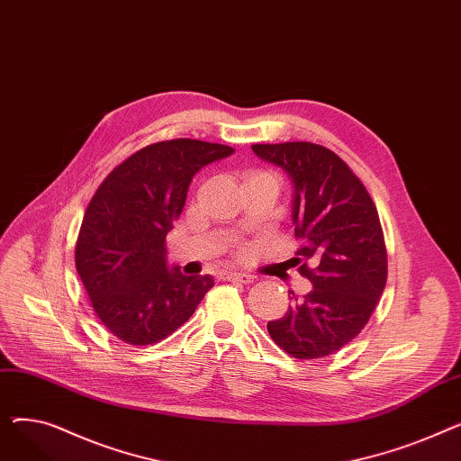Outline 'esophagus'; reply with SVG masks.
I'll use <instances>...</instances> for the list:
<instances>
[{
  "instance_id": "34e87169",
  "label": "esophagus",
  "mask_w": 461,
  "mask_h": 461,
  "mask_svg": "<svg viewBox=\"0 0 461 461\" xmlns=\"http://www.w3.org/2000/svg\"><path fill=\"white\" fill-rule=\"evenodd\" d=\"M224 278L230 282H243V284H250L256 280L254 275H247V273H226Z\"/></svg>"
}]
</instances>
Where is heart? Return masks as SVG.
I'll return each instance as SVG.
<instances>
[{
    "label": "heart",
    "mask_w": 461,
    "mask_h": 461,
    "mask_svg": "<svg viewBox=\"0 0 461 461\" xmlns=\"http://www.w3.org/2000/svg\"><path fill=\"white\" fill-rule=\"evenodd\" d=\"M258 177H271V176H267V174H261V172H250V174H247L245 176V181H250V179H258ZM273 179V177H271ZM243 181V183H245Z\"/></svg>",
    "instance_id": "1"
}]
</instances>
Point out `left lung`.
Returning <instances> with one entry per match:
<instances>
[{
	"instance_id": "left-lung-1",
	"label": "left lung",
	"mask_w": 461,
	"mask_h": 461,
	"mask_svg": "<svg viewBox=\"0 0 461 461\" xmlns=\"http://www.w3.org/2000/svg\"><path fill=\"white\" fill-rule=\"evenodd\" d=\"M252 151L294 183V224L303 247L287 263L313 289L269 321L295 358L336 353L365 329L386 284V249L375 203L351 167L318 143H256Z\"/></svg>"
}]
</instances>
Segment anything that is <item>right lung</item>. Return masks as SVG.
Segmentation results:
<instances>
[{
    "label": "right lung",
    "mask_w": 461,
    "mask_h": 461,
    "mask_svg": "<svg viewBox=\"0 0 461 461\" xmlns=\"http://www.w3.org/2000/svg\"><path fill=\"white\" fill-rule=\"evenodd\" d=\"M231 148L190 138L151 143L108 174L91 198L77 240V271L103 325L132 346L164 340L190 320L214 285L166 261V235L192 177Z\"/></svg>",
    "instance_id": "obj_1"
}]
</instances>
